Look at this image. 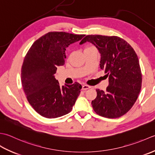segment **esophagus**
<instances>
[{
    "label": "esophagus",
    "instance_id": "34e87169",
    "mask_svg": "<svg viewBox=\"0 0 155 155\" xmlns=\"http://www.w3.org/2000/svg\"><path fill=\"white\" fill-rule=\"evenodd\" d=\"M90 88H91V86H88V85H83V86H82V90H86L90 89Z\"/></svg>",
    "mask_w": 155,
    "mask_h": 155
}]
</instances>
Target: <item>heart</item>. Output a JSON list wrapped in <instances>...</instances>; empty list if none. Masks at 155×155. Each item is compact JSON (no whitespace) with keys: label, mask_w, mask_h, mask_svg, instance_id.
Here are the masks:
<instances>
[{"label":"heart","mask_w":155,"mask_h":155,"mask_svg":"<svg viewBox=\"0 0 155 155\" xmlns=\"http://www.w3.org/2000/svg\"><path fill=\"white\" fill-rule=\"evenodd\" d=\"M90 47H86V49H88V48H90Z\"/></svg>","instance_id":"heart-1"}]
</instances>
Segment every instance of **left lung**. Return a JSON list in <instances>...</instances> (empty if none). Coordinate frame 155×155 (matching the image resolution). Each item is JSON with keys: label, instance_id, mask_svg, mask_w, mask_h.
<instances>
[{"label": "left lung", "instance_id": "left-lung-1", "mask_svg": "<svg viewBox=\"0 0 155 155\" xmlns=\"http://www.w3.org/2000/svg\"><path fill=\"white\" fill-rule=\"evenodd\" d=\"M90 42L101 55L100 68L108 77L106 91L96 90L91 105L97 114L108 118L124 115L134 104L142 86V74L138 56L130 44L117 36L91 35L80 44Z\"/></svg>", "mask_w": 155, "mask_h": 155}]
</instances>
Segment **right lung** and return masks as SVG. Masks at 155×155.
<instances>
[{
    "mask_svg": "<svg viewBox=\"0 0 155 155\" xmlns=\"http://www.w3.org/2000/svg\"><path fill=\"white\" fill-rule=\"evenodd\" d=\"M85 35L49 32L33 43L25 57L21 81L28 102L33 108L47 118L70 112L82 86L75 82L60 86L54 74L57 67L64 65L65 50Z\"/></svg>",
    "mask_w": 155,
    "mask_h": 155,
    "instance_id": "add662e5",
    "label": "right lung"
}]
</instances>
